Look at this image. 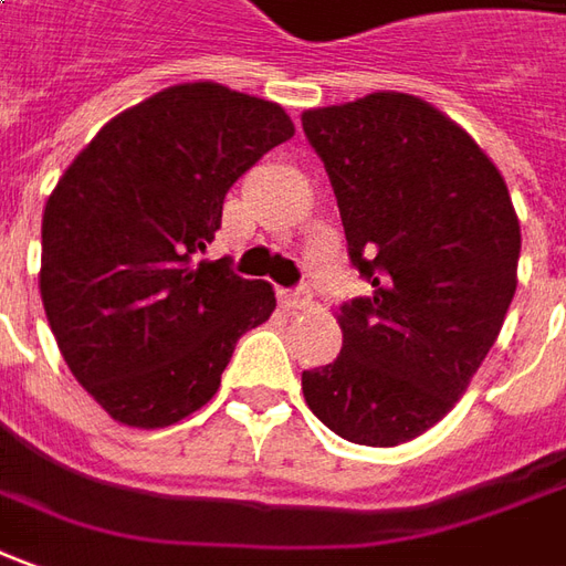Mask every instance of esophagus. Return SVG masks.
<instances>
[{
	"label": "esophagus",
	"instance_id": "esophagus-1",
	"mask_svg": "<svg viewBox=\"0 0 566 566\" xmlns=\"http://www.w3.org/2000/svg\"><path fill=\"white\" fill-rule=\"evenodd\" d=\"M280 305L290 311H302L311 305V290L307 286H295V290H280Z\"/></svg>",
	"mask_w": 566,
	"mask_h": 566
}]
</instances>
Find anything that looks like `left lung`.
I'll return each instance as SVG.
<instances>
[{
	"label": "left lung",
	"instance_id": "left-lung-1",
	"mask_svg": "<svg viewBox=\"0 0 566 566\" xmlns=\"http://www.w3.org/2000/svg\"><path fill=\"white\" fill-rule=\"evenodd\" d=\"M338 200L350 264L373 286L338 307L342 354L302 373L311 412L364 447L438 424L493 348L517 286L505 178L428 101L376 92L302 113Z\"/></svg>",
	"mask_w": 566,
	"mask_h": 566
}]
</instances>
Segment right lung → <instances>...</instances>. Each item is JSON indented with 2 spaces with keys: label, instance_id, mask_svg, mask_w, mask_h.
I'll use <instances>...</instances> for the list:
<instances>
[{
  "label": "right lung",
  "instance_id": "obj_1",
  "mask_svg": "<svg viewBox=\"0 0 566 566\" xmlns=\"http://www.w3.org/2000/svg\"><path fill=\"white\" fill-rule=\"evenodd\" d=\"M292 135L274 101L185 82L113 116L61 175L39 292L70 373L116 422L197 412L240 335L274 314L271 283L200 252L233 181Z\"/></svg>",
  "mask_w": 566,
  "mask_h": 566
}]
</instances>
